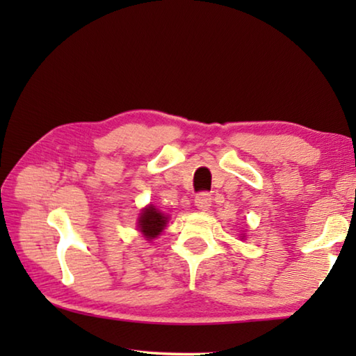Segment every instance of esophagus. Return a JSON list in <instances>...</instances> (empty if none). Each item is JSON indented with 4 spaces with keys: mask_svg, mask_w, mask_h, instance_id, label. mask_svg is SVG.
<instances>
[{
    "mask_svg": "<svg viewBox=\"0 0 356 356\" xmlns=\"http://www.w3.org/2000/svg\"><path fill=\"white\" fill-rule=\"evenodd\" d=\"M195 204L200 210H209L210 206H212V196H210L209 193H206V191L200 193V195L196 196Z\"/></svg>",
    "mask_w": 356,
    "mask_h": 356,
    "instance_id": "34e87169",
    "label": "esophagus"
}]
</instances>
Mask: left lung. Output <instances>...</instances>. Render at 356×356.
I'll return each mask as SVG.
<instances>
[{
	"mask_svg": "<svg viewBox=\"0 0 356 356\" xmlns=\"http://www.w3.org/2000/svg\"><path fill=\"white\" fill-rule=\"evenodd\" d=\"M242 237H245V236H242Z\"/></svg>",
	"mask_w": 356,
	"mask_h": 356,
	"instance_id": "left-lung-1",
	"label": "left lung"
}]
</instances>
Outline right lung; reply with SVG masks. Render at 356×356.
Segmentation results:
<instances>
[{
    "label": "right lung",
    "mask_w": 356,
    "mask_h": 356,
    "mask_svg": "<svg viewBox=\"0 0 356 356\" xmlns=\"http://www.w3.org/2000/svg\"><path fill=\"white\" fill-rule=\"evenodd\" d=\"M168 216L161 213L159 209L152 204H149L147 207H144L138 218V229L144 236L146 240H152L160 236V232L166 227Z\"/></svg>",
    "instance_id": "right-lung-1"
}]
</instances>
